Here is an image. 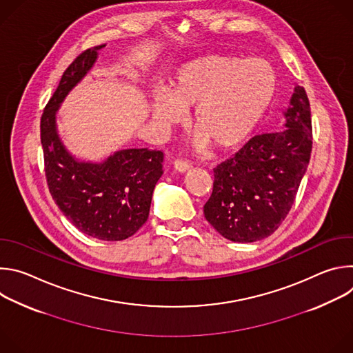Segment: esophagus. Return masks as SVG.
<instances>
[{
    "label": "esophagus",
    "instance_id": "34e87169",
    "mask_svg": "<svg viewBox=\"0 0 353 353\" xmlns=\"http://www.w3.org/2000/svg\"><path fill=\"white\" fill-rule=\"evenodd\" d=\"M190 168H191V163L188 161H185V159H176L174 161V169L177 172L183 173V172H187Z\"/></svg>",
    "mask_w": 353,
    "mask_h": 353
}]
</instances>
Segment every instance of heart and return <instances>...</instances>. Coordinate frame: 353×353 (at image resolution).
I'll return each mask as SVG.
<instances>
[{
  "label": "heart",
  "mask_w": 353,
  "mask_h": 353,
  "mask_svg": "<svg viewBox=\"0 0 353 353\" xmlns=\"http://www.w3.org/2000/svg\"><path fill=\"white\" fill-rule=\"evenodd\" d=\"M276 89L272 67L260 59L210 54L185 64L172 83V96L154 93L150 110L162 124H179L192 111L194 130L215 148L245 141L267 113Z\"/></svg>",
  "instance_id": "1"
}]
</instances>
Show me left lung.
I'll use <instances>...</instances> for the list:
<instances>
[{
	"label": "left lung",
	"mask_w": 353,
	"mask_h": 353,
	"mask_svg": "<svg viewBox=\"0 0 353 353\" xmlns=\"http://www.w3.org/2000/svg\"><path fill=\"white\" fill-rule=\"evenodd\" d=\"M285 130L260 134L214 169L205 219L223 237L251 243L272 234L288 216L310 162L313 127L305 88L296 86Z\"/></svg>",
	"instance_id": "left-lung-1"
}]
</instances>
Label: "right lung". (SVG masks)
I'll return each instance as SVG.
<instances>
[{
	"instance_id": "1",
	"label": "right lung",
	"mask_w": 353,
	"mask_h": 353,
	"mask_svg": "<svg viewBox=\"0 0 353 353\" xmlns=\"http://www.w3.org/2000/svg\"><path fill=\"white\" fill-rule=\"evenodd\" d=\"M102 47L86 48L64 71L43 110L40 141L48 191L61 212L85 234L119 241L146 222L155 184L163 174V152L124 149L103 163H85L67 152L56 131L59 105L92 68Z\"/></svg>"
}]
</instances>
